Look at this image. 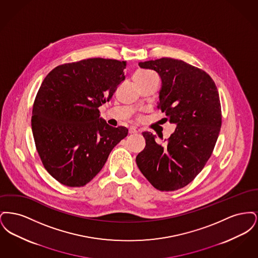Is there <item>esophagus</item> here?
Returning a JSON list of instances; mask_svg holds the SVG:
<instances>
[{
    "mask_svg": "<svg viewBox=\"0 0 258 258\" xmlns=\"http://www.w3.org/2000/svg\"><path fill=\"white\" fill-rule=\"evenodd\" d=\"M128 133H130L131 135H135V134H137V130H136L135 126H131V127L128 128Z\"/></svg>",
    "mask_w": 258,
    "mask_h": 258,
    "instance_id": "34e87169",
    "label": "esophagus"
}]
</instances>
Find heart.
<instances>
[{
  "label": "heart",
  "instance_id": "1",
  "mask_svg": "<svg viewBox=\"0 0 258 258\" xmlns=\"http://www.w3.org/2000/svg\"><path fill=\"white\" fill-rule=\"evenodd\" d=\"M150 74V73H148V72H137V73H135V75H142V74Z\"/></svg>",
  "mask_w": 258,
  "mask_h": 258
}]
</instances>
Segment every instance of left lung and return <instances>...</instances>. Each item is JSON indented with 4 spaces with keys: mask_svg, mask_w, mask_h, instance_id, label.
I'll return each mask as SVG.
<instances>
[{
    "mask_svg": "<svg viewBox=\"0 0 258 258\" xmlns=\"http://www.w3.org/2000/svg\"><path fill=\"white\" fill-rule=\"evenodd\" d=\"M138 64L160 75L158 108L177 126L165 144L144 132L146 146L136 163L154 187L177 190L197 177L213 153L221 126L219 92L208 74L185 61L161 58Z\"/></svg>",
    "mask_w": 258,
    "mask_h": 258,
    "instance_id": "1",
    "label": "left lung"
}]
</instances>
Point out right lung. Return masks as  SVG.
I'll list each match as a JSON object with an SVG mask.
<instances>
[{
  "label": "right lung",
  "mask_w": 258,
  "mask_h": 258,
  "mask_svg": "<svg viewBox=\"0 0 258 258\" xmlns=\"http://www.w3.org/2000/svg\"><path fill=\"white\" fill-rule=\"evenodd\" d=\"M125 61L93 58L56 67L44 78L33 105L32 131L44 168L68 186L88 184L112 149L127 135L99 118L125 78Z\"/></svg>",
  "instance_id": "obj_1"
}]
</instances>
